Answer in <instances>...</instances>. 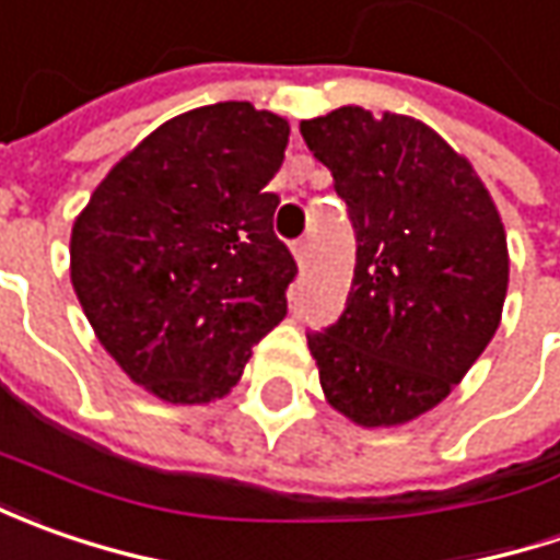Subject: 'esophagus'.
I'll use <instances>...</instances> for the list:
<instances>
[{"label":"esophagus","mask_w":560,"mask_h":560,"mask_svg":"<svg viewBox=\"0 0 560 560\" xmlns=\"http://www.w3.org/2000/svg\"><path fill=\"white\" fill-rule=\"evenodd\" d=\"M292 255H295L299 265H305V261H308V240H295V243H292Z\"/></svg>","instance_id":"1"}]
</instances>
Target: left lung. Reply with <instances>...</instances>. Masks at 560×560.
Returning a JSON list of instances; mask_svg holds the SVG:
<instances>
[{"label": "left lung", "instance_id": "8db88e82", "mask_svg": "<svg viewBox=\"0 0 560 560\" xmlns=\"http://www.w3.org/2000/svg\"><path fill=\"white\" fill-rule=\"evenodd\" d=\"M355 226L346 312L308 334L320 389L361 427L436 408L499 330L508 240L470 162L408 115L342 105L299 124Z\"/></svg>", "mask_w": 560, "mask_h": 560}]
</instances>
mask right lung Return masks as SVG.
Listing matches in <instances>:
<instances>
[{"label": "right lung", "mask_w": 560, "mask_h": 560, "mask_svg": "<svg viewBox=\"0 0 560 560\" xmlns=\"http://www.w3.org/2000/svg\"><path fill=\"white\" fill-rule=\"evenodd\" d=\"M290 124L248 102L164 120L71 230V283L105 352L171 405L226 396L287 317L299 273L273 236Z\"/></svg>", "instance_id": "add662e5"}]
</instances>
